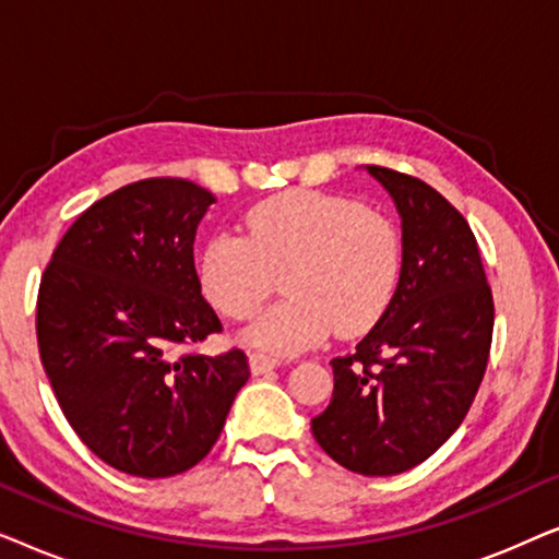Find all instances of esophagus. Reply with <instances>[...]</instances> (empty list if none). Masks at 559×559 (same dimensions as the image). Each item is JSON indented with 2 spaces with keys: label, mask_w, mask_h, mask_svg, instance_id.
Listing matches in <instances>:
<instances>
[{
  "label": "esophagus",
  "mask_w": 559,
  "mask_h": 559,
  "mask_svg": "<svg viewBox=\"0 0 559 559\" xmlns=\"http://www.w3.org/2000/svg\"><path fill=\"white\" fill-rule=\"evenodd\" d=\"M249 366H251V371H254V373H266V371L277 369L280 358L259 354V350H254V354H249Z\"/></svg>",
  "instance_id": "1"
}]
</instances>
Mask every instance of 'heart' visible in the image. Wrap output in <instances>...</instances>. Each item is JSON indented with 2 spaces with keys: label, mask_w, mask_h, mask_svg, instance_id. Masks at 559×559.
<instances>
[{
  "label": "heart",
  "mask_w": 559,
  "mask_h": 559,
  "mask_svg": "<svg viewBox=\"0 0 559 559\" xmlns=\"http://www.w3.org/2000/svg\"><path fill=\"white\" fill-rule=\"evenodd\" d=\"M404 270V239L386 213L346 195L293 190L266 198L241 234H216L198 257V282L228 320H247L282 274L287 297L247 331L259 348L293 354L333 331L366 333L392 305Z\"/></svg>",
  "instance_id": "b5f03b06"
}]
</instances>
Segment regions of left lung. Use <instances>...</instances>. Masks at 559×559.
Instances as JSON below:
<instances>
[{
	"label": "left lung",
	"instance_id": "8db88e82",
	"mask_svg": "<svg viewBox=\"0 0 559 559\" xmlns=\"http://www.w3.org/2000/svg\"><path fill=\"white\" fill-rule=\"evenodd\" d=\"M402 216L404 270L392 305L354 354L333 358L318 445L361 476L427 461L468 415L493 335V297L468 221L427 182L366 165Z\"/></svg>",
	"mask_w": 559,
	"mask_h": 559
}]
</instances>
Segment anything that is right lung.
I'll use <instances>...</instances> for the list:
<instances>
[{
	"instance_id": "1",
	"label": "right lung",
	"mask_w": 559,
	"mask_h": 559,
	"mask_svg": "<svg viewBox=\"0 0 559 559\" xmlns=\"http://www.w3.org/2000/svg\"><path fill=\"white\" fill-rule=\"evenodd\" d=\"M216 198L182 178L114 190L81 213L37 293V346L75 435L111 468L167 478L216 445L247 354L180 350L221 333L193 241Z\"/></svg>"
}]
</instances>
